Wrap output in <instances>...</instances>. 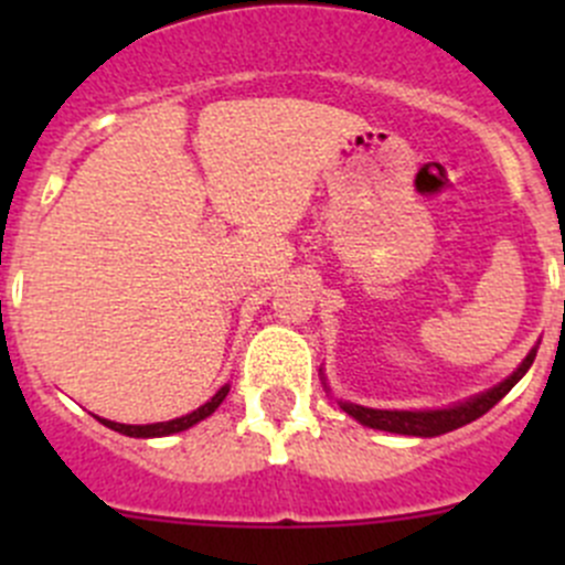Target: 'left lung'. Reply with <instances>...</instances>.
I'll return each instance as SVG.
<instances>
[{
	"label": "left lung",
	"instance_id": "obj_1",
	"mask_svg": "<svg viewBox=\"0 0 565 565\" xmlns=\"http://www.w3.org/2000/svg\"><path fill=\"white\" fill-rule=\"evenodd\" d=\"M535 350H530V355L522 361V366L511 374L509 380H503L500 385H494L492 391L481 393V396H472L470 402L457 404V407L448 409H424V413H409V409H372L361 407V404H341L347 415H352L355 420H361L363 426H372V429L393 431V435H407V437H437L446 435V431L459 429V426L470 424V420L481 418L483 413L494 407L500 398L505 396L522 377L530 366H533Z\"/></svg>",
	"mask_w": 565,
	"mask_h": 565
}]
</instances>
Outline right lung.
I'll use <instances>...</instances> for the list:
<instances>
[{
    "label": "right lung",
    "instance_id": "1",
    "mask_svg": "<svg viewBox=\"0 0 565 565\" xmlns=\"http://www.w3.org/2000/svg\"><path fill=\"white\" fill-rule=\"evenodd\" d=\"M226 393H230V385H224V388L215 393V396L210 398L207 404H202V407L193 409V413L182 415V418H174V420H163V424L125 426V424H114V420H106V418H98V420L104 426H108V429L119 431V435H128V437H167V435H174V431L191 429L193 424H199V420H204V418H207V415H213L215 407H218V404L226 398Z\"/></svg>",
    "mask_w": 565,
    "mask_h": 565
}]
</instances>
